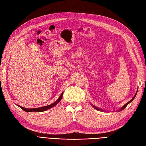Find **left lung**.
Here are the masks:
<instances>
[{
	"instance_id": "8db88e82",
	"label": "left lung",
	"mask_w": 146,
	"mask_h": 146,
	"mask_svg": "<svg viewBox=\"0 0 146 146\" xmlns=\"http://www.w3.org/2000/svg\"><path fill=\"white\" fill-rule=\"evenodd\" d=\"M138 89H137V91H136V94H135V95L134 96V97H133V98H132L129 102H128L127 103V104H125L124 105H123L122 106V107L120 108V109H119V110H118V111H122V110H123V109H124L126 107H127V106L128 105H129L130 103H131V102L132 101H133V99H135V97H136V94H137V92H138ZM92 106V107H93L94 108H95L96 110H98V111H105V110H102V108H98V107H96V106H94V105H92V104H90Z\"/></svg>"
}]
</instances>
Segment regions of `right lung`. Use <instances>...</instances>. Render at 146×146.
<instances>
[{"mask_svg":"<svg viewBox=\"0 0 146 146\" xmlns=\"http://www.w3.org/2000/svg\"><path fill=\"white\" fill-rule=\"evenodd\" d=\"M63 92H61V95L60 96L59 98L57 99L54 103H53L50 105H47V106H44V107H39V108H24L23 107H21V106L20 105H17L18 107H19L22 110H23L24 111H26V112H32V111H36V112H42V111H46V110L50 109L52 107H55V106L58 104L60 100H61V99H62L63 98Z\"/></svg>","mask_w":146,"mask_h":146,"instance_id":"right-lung-1","label":"right lung"}]
</instances>
